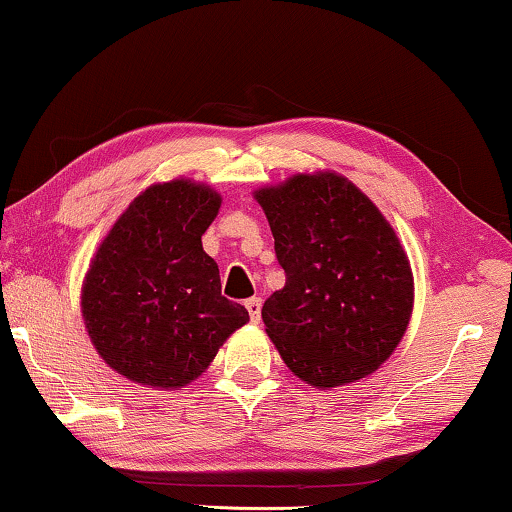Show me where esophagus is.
<instances>
[{
    "label": "esophagus",
    "instance_id": "1",
    "mask_svg": "<svg viewBox=\"0 0 512 512\" xmlns=\"http://www.w3.org/2000/svg\"><path fill=\"white\" fill-rule=\"evenodd\" d=\"M246 310L250 314V321L257 323L259 316H262V300H259V298H248L246 300Z\"/></svg>",
    "mask_w": 512,
    "mask_h": 512
}]
</instances>
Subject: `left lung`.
<instances>
[{
  "instance_id": "1",
  "label": "left lung",
  "mask_w": 512,
  "mask_h": 512,
  "mask_svg": "<svg viewBox=\"0 0 512 512\" xmlns=\"http://www.w3.org/2000/svg\"><path fill=\"white\" fill-rule=\"evenodd\" d=\"M287 282L262 307L266 335L300 380L355 383L405 335L415 303L408 255L378 207L337 173L255 191Z\"/></svg>"
}]
</instances>
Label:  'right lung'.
<instances>
[{
    "label": "right lung",
    "instance_id": "obj_1",
    "mask_svg": "<svg viewBox=\"0 0 512 512\" xmlns=\"http://www.w3.org/2000/svg\"><path fill=\"white\" fill-rule=\"evenodd\" d=\"M221 209L205 184H152L100 243L81 287L88 337L109 367L134 383L177 389L202 376L246 307L221 296L202 234Z\"/></svg>",
    "mask_w": 512,
    "mask_h": 512
}]
</instances>
